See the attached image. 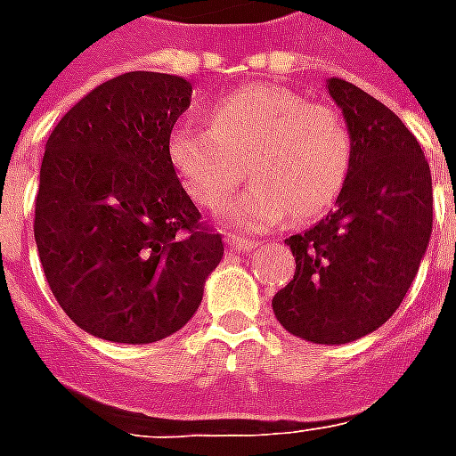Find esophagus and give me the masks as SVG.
Masks as SVG:
<instances>
[{
    "label": "esophagus",
    "mask_w": 456,
    "mask_h": 456,
    "mask_svg": "<svg viewBox=\"0 0 456 456\" xmlns=\"http://www.w3.org/2000/svg\"><path fill=\"white\" fill-rule=\"evenodd\" d=\"M227 247L232 251H251V248L258 247V241L254 239H241V237H229L227 239Z\"/></svg>",
    "instance_id": "1"
}]
</instances>
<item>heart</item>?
Segmentation results:
<instances>
[{
    "label": "heart",
    "mask_w": 456,
    "mask_h": 456,
    "mask_svg": "<svg viewBox=\"0 0 456 456\" xmlns=\"http://www.w3.org/2000/svg\"><path fill=\"white\" fill-rule=\"evenodd\" d=\"M212 129L180 124L170 160L202 208L217 209L244 180L254 183L222 209L224 227L268 232L293 212L297 222L320 217L339 198L352 166V134L332 104H307L283 87H244L209 110Z\"/></svg>",
    "instance_id": "obj_1"
}]
</instances>
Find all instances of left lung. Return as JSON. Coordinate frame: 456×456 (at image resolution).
<instances>
[{
	"label": "left lung",
	"instance_id": "obj_1",
	"mask_svg": "<svg viewBox=\"0 0 456 456\" xmlns=\"http://www.w3.org/2000/svg\"><path fill=\"white\" fill-rule=\"evenodd\" d=\"M352 134V166L337 209L286 244L296 276L273 296L290 335L346 344L398 310L432 234L430 166L412 131L342 77L327 83Z\"/></svg>",
	"mask_w": 456,
	"mask_h": 456
}]
</instances>
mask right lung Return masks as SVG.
Wrapping results in <instances>:
<instances>
[{"label": "right lung", "instance_id": "1", "mask_svg": "<svg viewBox=\"0 0 456 456\" xmlns=\"http://www.w3.org/2000/svg\"><path fill=\"white\" fill-rule=\"evenodd\" d=\"M190 97L178 75L124 73L45 141L34 217L41 266L65 315L100 339L149 344L178 332L224 254L170 160Z\"/></svg>", "mask_w": 456, "mask_h": 456}]
</instances>
